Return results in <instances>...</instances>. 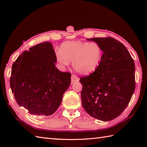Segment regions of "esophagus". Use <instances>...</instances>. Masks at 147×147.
<instances>
[{
    "label": "esophagus",
    "instance_id": "esophagus-1",
    "mask_svg": "<svg viewBox=\"0 0 147 147\" xmlns=\"http://www.w3.org/2000/svg\"><path fill=\"white\" fill-rule=\"evenodd\" d=\"M79 78L75 74H72L71 76V82L72 83H74V82H78L79 81Z\"/></svg>",
    "mask_w": 147,
    "mask_h": 147
}]
</instances>
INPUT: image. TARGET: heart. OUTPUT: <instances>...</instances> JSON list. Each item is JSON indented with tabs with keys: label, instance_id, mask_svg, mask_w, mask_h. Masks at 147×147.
Wrapping results in <instances>:
<instances>
[{
	"label": "heart",
	"instance_id": "heart-1",
	"mask_svg": "<svg viewBox=\"0 0 147 147\" xmlns=\"http://www.w3.org/2000/svg\"><path fill=\"white\" fill-rule=\"evenodd\" d=\"M56 54V60L62 66L73 61L78 73L88 74L94 71L100 64L103 51L97 43L69 41L62 43Z\"/></svg>",
	"mask_w": 147,
	"mask_h": 147
}]
</instances>
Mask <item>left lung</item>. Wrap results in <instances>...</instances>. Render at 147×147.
<instances>
[{"instance_id": "1", "label": "left lung", "mask_w": 147, "mask_h": 147, "mask_svg": "<svg viewBox=\"0 0 147 147\" xmlns=\"http://www.w3.org/2000/svg\"><path fill=\"white\" fill-rule=\"evenodd\" d=\"M101 47L100 64L81 78L83 107L92 117L108 121L118 117L128 105L135 89V65L123 43L112 37L88 39Z\"/></svg>"}]
</instances>
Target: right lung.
Masks as SVG:
<instances>
[{"label":"right lung","mask_w":147,"mask_h":147,"mask_svg":"<svg viewBox=\"0 0 147 147\" xmlns=\"http://www.w3.org/2000/svg\"><path fill=\"white\" fill-rule=\"evenodd\" d=\"M56 62L52 43L47 42L23 52L12 64V92L18 104L31 114H54L70 85L71 74L59 71Z\"/></svg>","instance_id":"1"}]
</instances>
